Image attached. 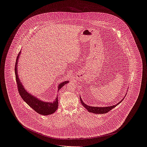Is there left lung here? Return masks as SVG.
Segmentation results:
<instances>
[{
  "mask_svg": "<svg viewBox=\"0 0 147 147\" xmlns=\"http://www.w3.org/2000/svg\"><path fill=\"white\" fill-rule=\"evenodd\" d=\"M126 94H127V93H126ZM126 94L125 95V97H123V98L117 104L112 105V106H106V107H94V106H90L86 105L83 102V101L82 99L80 96V102H81L82 105L89 112H91V113H95V114H104V113H106L110 111V110H112V109H113L116 106L119 105L123 100L124 98H125V96H126Z\"/></svg>",
  "mask_w": 147,
  "mask_h": 147,
  "instance_id": "8db88e82",
  "label": "left lung"
}]
</instances>
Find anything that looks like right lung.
<instances>
[{
    "label": "right lung",
    "instance_id": "right-lung-1",
    "mask_svg": "<svg viewBox=\"0 0 147 147\" xmlns=\"http://www.w3.org/2000/svg\"><path fill=\"white\" fill-rule=\"evenodd\" d=\"M21 51H20L17 57L15 67L16 80L18 84L19 92L22 98L24 100V101L32 109H34L36 112L44 116L52 115V113L56 112L58 107V95H57L56 98L53 102H46L40 99L37 97H36V96L30 94L26 90L24 85L21 83L20 79L19 77L18 71V63L20 56L21 55ZM68 83L69 81H64L58 85V91L60 89H61L64 85Z\"/></svg>",
    "mask_w": 147,
    "mask_h": 147
}]
</instances>
